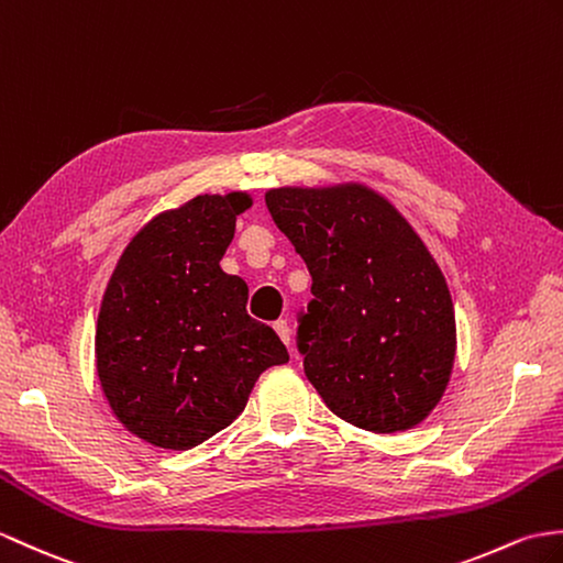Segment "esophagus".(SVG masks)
<instances>
[{"label": "esophagus", "mask_w": 563, "mask_h": 563, "mask_svg": "<svg viewBox=\"0 0 563 563\" xmlns=\"http://www.w3.org/2000/svg\"><path fill=\"white\" fill-rule=\"evenodd\" d=\"M273 329H276V333L280 335V341L285 345H290V323H287L285 319H278L276 323H273Z\"/></svg>", "instance_id": "1"}]
</instances>
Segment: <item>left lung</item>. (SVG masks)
<instances>
[{"instance_id":"8db88e82","label":"left lung","mask_w":563,"mask_h":563,"mask_svg":"<svg viewBox=\"0 0 563 563\" xmlns=\"http://www.w3.org/2000/svg\"><path fill=\"white\" fill-rule=\"evenodd\" d=\"M266 206L311 276L295 335L311 386L367 431L422 422L455 355L449 287L422 240L364 187L273 189Z\"/></svg>"}]
</instances>
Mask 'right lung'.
<instances>
[{"label": "right lung", "mask_w": 563, "mask_h": 563, "mask_svg": "<svg viewBox=\"0 0 563 563\" xmlns=\"http://www.w3.org/2000/svg\"><path fill=\"white\" fill-rule=\"evenodd\" d=\"M246 194L196 196L126 246L102 297L98 376L120 422L161 449L187 451L238 417L261 372L290 360L246 313V283L220 258Z\"/></svg>", "instance_id": "obj_1"}]
</instances>
